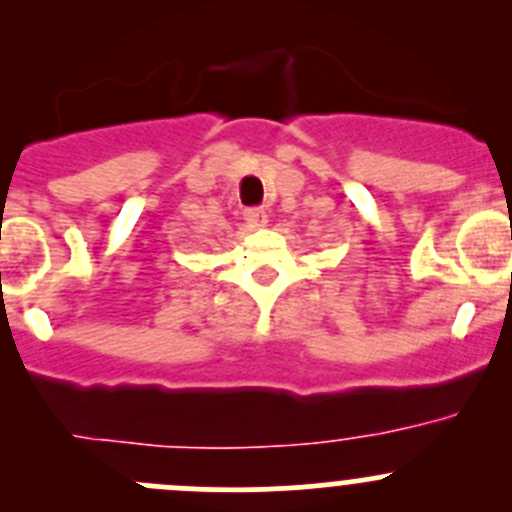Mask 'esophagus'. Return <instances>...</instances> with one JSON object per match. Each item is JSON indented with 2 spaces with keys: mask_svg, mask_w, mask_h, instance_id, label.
Instances as JSON below:
<instances>
[{
  "mask_svg": "<svg viewBox=\"0 0 512 512\" xmlns=\"http://www.w3.org/2000/svg\"><path fill=\"white\" fill-rule=\"evenodd\" d=\"M245 223L252 227V230H262V227H267V213L265 210H247L245 213Z\"/></svg>",
  "mask_w": 512,
  "mask_h": 512,
  "instance_id": "esophagus-1",
  "label": "esophagus"
}]
</instances>
